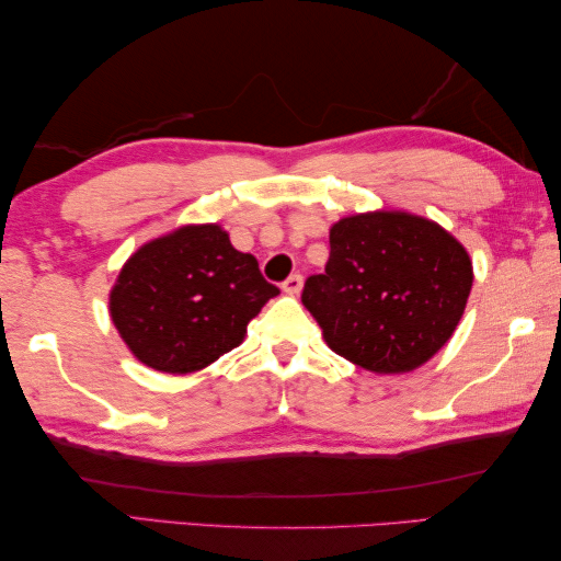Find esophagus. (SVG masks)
Returning a JSON list of instances; mask_svg holds the SVG:
<instances>
[{
  "instance_id": "esophagus-1",
  "label": "esophagus",
  "mask_w": 561,
  "mask_h": 561,
  "mask_svg": "<svg viewBox=\"0 0 561 561\" xmlns=\"http://www.w3.org/2000/svg\"><path fill=\"white\" fill-rule=\"evenodd\" d=\"M302 288V275L300 273H293L290 278L283 280V293H288V296H298Z\"/></svg>"
}]
</instances>
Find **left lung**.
Segmentation results:
<instances>
[{
	"label": "left lung",
	"mask_w": 561,
	"mask_h": 561,
	"mask_svg": "<svg viewBox=\"0 0 561 561\" xmlns=\"http://www.w3.org/2000/svg\"><path fill=\"white\" fill-rule=\"evenodd\" d=\"M470 290L472 261L455 236L405 210H373L330 228L325 273L310 275L300 298L330 351L398 375L453 337Z\"/></svg>",
	"instance_id": "obj_1"
}]
</instances>
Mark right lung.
Segmentation results:
<instances>
[{
  "instance_id": "right-lung-1",
  "label": "right lung",
  "mask_w": 561,
  "mask_h": 561,
  "mask_svg": "<svg viewBox=\"0 0 561 561\" xmlns=\"http://www.w3.org/2000/svg\"><path fill=\"white\" fill-rule=\"evenodd\" d=\"M278 293L218 224L181 226L124 263L108 313L144 365L186 375L241 345L248 323Z\"/></svg>"
}]
</instances>
